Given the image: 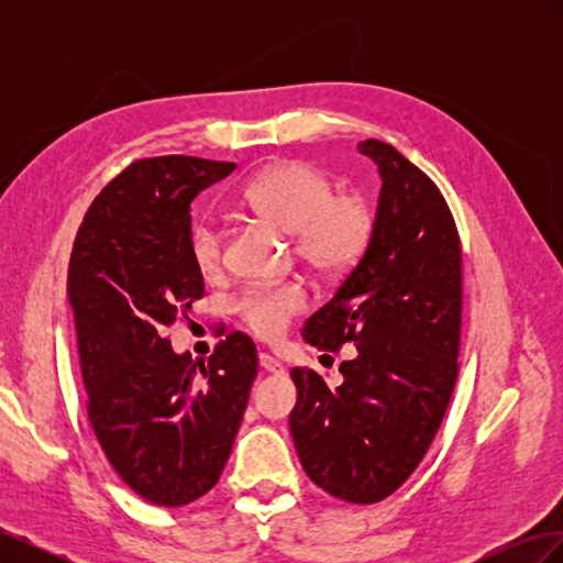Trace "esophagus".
Masks as SVG:
<instances>
[{
	"label": "esophagus",
	"mask_w": 563,
	"mask_h": 563,
	"mask_svg": "<svg viewBox=\"0 0 563 563\" xmlns=\"http://www.w3.org/2000/svg\"><path fill=\"white\" fill-rule=\"evenodd\" d=\"M258 360H261V366H263L265 371H269V373H277V376H279V373H284L282 362L277 360V356H272L269 352H261Z\"/></svg>",
	"instance_id": "34e87169"
}]
</instances>
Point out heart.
I'll return each instance as SVG.
<instances>
[{
    "label": "heart",
    "mask_w": 563,
    "mask_h": 563,
    "mask_svg": "<svg viewBox=\"0 0 563 563\" xmlns=\"http://www.w3.org/2000/svg\"><path fill=\"white\" fill-rule=\"evenodd\" d=\"M249 213L294 234L300 258L321 275H345L360 263L376 234V211L360 192H335L333 178L310 162H282L253 176L236 195ZM228 234L203 218L187 234V251L203 277L225 265ZM305 308L298 286L251 288L236 310L249 329L263 338L279 335Z\"/></svg>",
    "instance_id": "1"
}]
</instances>
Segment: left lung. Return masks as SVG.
I'll return each mask as SVG.
<instances>
[{"label":"left lung","instance_id":"8db88e82","mask_svg":"<svg viewBox=\"0 0 563 563\" xmlns=\"http://www.w3.org/2000/svg\"><path fill=\"white\" fill-rule=\"evenodd\" d=\"M360 152L383 178L376 234L335 296L302 327L319 350L356 347L329 387L291 368V434L310 479L354 505L391 496L428 453L457 378L463 246L434 180L380 141Z\"/></svg>","mask_w":563,"mask_h":563}]
</instances>
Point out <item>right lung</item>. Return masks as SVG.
I'll return each mask as SVG.
<instances>
[{"instance_id": "1", "label": "right lung", "mask_w": 563, "mask_h": 563, "mask_svg": "<svg viewBox=\"0 0 563 563\" xmlns=\"http://www.w3.org/2000/svg\"><path fill=\"white\" fill-rule=\"evenodd\" d=\"M234 166L135 159L93 199L67 267L91 428L124 484L159 507L218 484L258 373L242 331L220 340L207 364L176 354L166 335L203 298L187 251L190 203Z\"/></svg>"}]
</instances>
